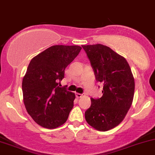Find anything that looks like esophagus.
Segmentation results:
<instances>
[{
	"label": "esophagus",
	"mask_w": 155,
	"mask_h": 155,
	"mask_svg": "<svg viewBox=\"0 0 155 155\" xmlns=\"http://www.w3.org/2000/svg\"><path fill=\"white\" fill-rule=\"evenodd\" d=\"M75 95H76V97H77L78 98H81V97H84V94H80V93H76Z\"/></svg>",
	"instance_id": "1"
}]
</instances>
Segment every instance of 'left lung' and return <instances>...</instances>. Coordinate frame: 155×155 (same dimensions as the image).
<instances>
[{"mask_svg":"<svg viewBox=\"0 0 155 155\" xmlns=\"http://www.w3.org/2000/svg\"><path fill=\"white\" fill-rule=\"evenodd\" d=\"M98 82L104 84L101 98H91L85 111L86 122L96 130L106 131L119 125L130 109L134 79L126 60L102 44L82 46Z\"/></svg>","mask_w":155,"mask_h":155,"instance_id":"1","label":"left lung"}]
</instances>
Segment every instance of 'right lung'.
<instances>
[{
    "label": "right lung",
    "mask_w": 155,
    "mask_h": 155,
    "mask_svg": "<svg viewBox=\"0 0 155 155\" xmlns=\"http://www.w3.org/2000/svg\"><path fill=\"white\" fill-rule=\"evenodd\" d=\"M81 49L79 46H52L33 58L28 66L22 81L24 105L42 127L55 129L67 120L75 94L60 87V81Z\"/></svg>",
    "instance_id": "add662e5"
}]
</instances>
